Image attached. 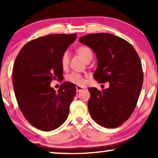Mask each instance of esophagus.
Wrapping results in <instances>:
<instances>
[{"label": "esophagus", "mask_w": 158, "mask_h": 158, "mask_svg": "<svg viewBox=\"0 0 158 158\" xmlns=\"http://www.w3.org/2000/svg\"><path fill=\"white\" fill-rule=\"evenodd\" d=\"M84 89L83 88H82V87H81V86H76V91L77 92H80V91H81V90H83Z\"/></svg>", "instance_id": "obj_1"}]
</instances>
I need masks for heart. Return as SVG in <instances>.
Instances as JSON below:
<instances>
[{
	"label": "heart",
	"mask_w": 158,
	"mask_h": 158,
	"mask_svg": "<svg viewBox=\"0 0 158 158\" xmlns=\"http://www.w3.org/2000/svg\"><path fill=\"white\" fill-rule=\"evenodd\" d=\"M77 52L81 57L83 58L85 62H88L89 60H91L93 57V52L91 49L89 47L86 46V45H81L77 47ZM69 62H70V53L68 51H65L62 54L61 57V60H60V63H61L62 68L66 69L68 68ZM67 81L73 83L74 84L78 85H83L85 83V80L83 76L79 73H72L70 75H68L67 77Z\"/></svg>",
	"instance_id": "heart-1"
}]
</instances>
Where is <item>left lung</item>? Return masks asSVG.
Instances as JSON below:
<instances>
[{
  "mask_svg": "<svg viewBox=\"0 0 158 158\" xmlns=\"http://www.w3.org/2000/svg\"><path fill=\"white\" fill-rule=\"evenodd\" d=\"M96 53L98 66L94 77L109 88H89L88 110L95 122L106 128H116L130 117L143 83L140 58L132 45L108 33L90 34L79 39Z\"/></svg>",
  "mask_w": 158,
  "mask_h": 158,
  "instance_id": "left-lung-1",
  "label": "left lung"
}]
</instances>
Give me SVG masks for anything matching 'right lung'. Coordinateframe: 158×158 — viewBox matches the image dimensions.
I'll list each match as a JSON object with an SVG mask.
<instances>
[{"label": "right lung", "mask_w": 158, "mask_h": 158, "mask_svg": "<svg viewBox=\"0 0 158 158\" xmlns=\"http://www.w3.org/2000/svg\"><path fill=\"white\" fill-rule=\"evenodd\" d=\"M76 35L50 34L31 40L15 60L12 82L19 107L26 119L42 131L58 128L68 116L75 84L64 82L56 92L50 83L63 78L61 57Z\"/></svg>", "instance_id": "1"}]
</instances>
